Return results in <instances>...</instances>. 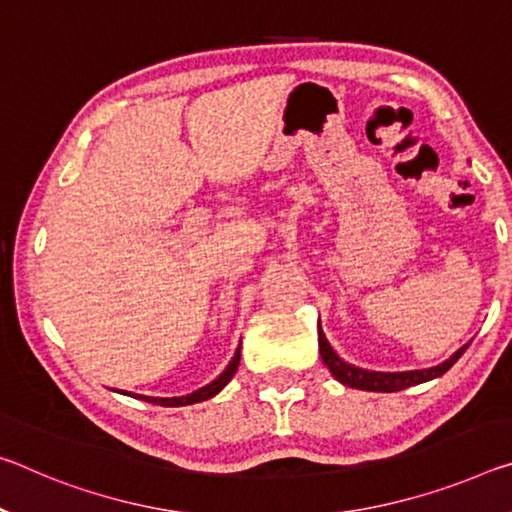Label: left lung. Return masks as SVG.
I'll return each mask as SVG.
<instances>
[{
  "instance_id": "obj_1",
  "label": "left lung",
  "mask_w": 512,
  "mask_h": 512,
  "mask_svg": "<svg viewBox=\"0 0 512 512\" xmlns=\"http://www.w3.org/2000/svg\"><path fill=\"white\" fill-rule=\"evenodd\" d=\"M467 346H460L456 353L451 355L449 360H444L442 364L431 369H415V371H369V369H360L355 364L344 362L339 355L332 351V346L328 344L326 335H323L321 323H319V351H321V360L326 367L330 369L332 376H335L339 383L346 387H355V389H364V392H401L405 387L426 383V380L440 378L442 373L449 371L453 364L460 360V355L467 351Z\"/></svg>"
}]
</instances>
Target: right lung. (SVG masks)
Instances as JSON below:
<instances>
[{"label":"right lung","mask_w":512,"mask_h":512,"mask_svg":"<svg viewBox=\"0 0 512 512\" xmlns=\"http://www.w3.org/2000/svg\"><path fill=\"white\" fill-rule=\"evenodd\" d=\"M239 360H241V346L237 348V353H234V358L230 360V364H227L221 376H218L216 380H212V383H209V385L200 387V389H196V392H191V394H186V396H170V399H159V396H143V394H139V396H136V399H143V401L154 403V405H164V408H180V405H191V403L207 401V399H212V396H216L218 392H221V389L227 383H230L232 376L239 369ZM123 394H127V392H123ZM129 396H134V394H129Z\"/></svg>","instance_id":"add662e5"}]
</instances>
